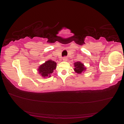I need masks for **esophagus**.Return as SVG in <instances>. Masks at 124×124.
Here are the masks:
<instances>
[{
  "label": "esophagus",
  "mask_w": 124,
  "mask_h": 124,
  "mask_svg": "<svg viewBox=\"0 0 124 124\" xmlns=\"http://www.w3.org/2000/svg\"><path fill=\"white\" fill-rule=\"evenodd\" d=\"M63 61H67V57H63Z\"/></svg>",
  "instance_id": "obj_1"
}]
</instances>
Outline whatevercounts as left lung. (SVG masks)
I'll return each instance as SVG.
<instances>
[{
  "label": "left lung",
  "mask_w": 124,
  "mask_h": 124,
  "mask_svg": "<svg viewBox=\"0 0 124 124\" xmlns=\"http://www.w3.org/2000/svg\"><path fill=\"white\" fill-rule=\"evenodd\" d=\"M74 70L77 73H79V74H80V73H82L83 71H84L86 70L84 64L83 63H81L80 62H75L74 63Z\"/></svg>",
  "instance_id": "left-lung-1"
}]
</instances>
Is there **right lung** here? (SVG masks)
Returning a JSON list of instances; mask_svg holds the SVG:
<instances>
[{
	"label": "right lung",
	"instance_id": "1",
	"mask_svg": "<svg viewBox=\"0 0 124 124\" xmlns=\"http://www.w3.org/2000/svg\"><path fill=\"white\" fill-rule=\"evenodd\" d=\"M56 68V63L52 60H49L39 67L38 70L42 77H50V74Z\"/></svg>",
	"mask_w": 124,
	"mask_h": 124
}]
</instances>
